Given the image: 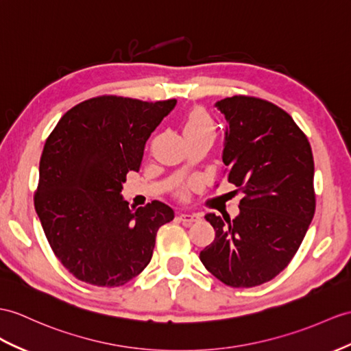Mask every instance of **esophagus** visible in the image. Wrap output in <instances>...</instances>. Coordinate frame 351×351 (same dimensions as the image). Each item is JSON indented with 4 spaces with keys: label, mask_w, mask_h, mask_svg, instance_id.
<instances>
[{
    "label": "esophagus",
    "mask_w": 351,
    "mask_h": 351,
    "mask_svg": "<svg viewBox=\"0 0 351 351\" xmlns=\"http://www.w3.org/2000/svg\"><path fill=\"white\" fill-rule=\"evenodd\" d=\"M184 217H186V216H184Z\"/></svg>",
    "instance_id": "esophagus-1"
}]
</instances>
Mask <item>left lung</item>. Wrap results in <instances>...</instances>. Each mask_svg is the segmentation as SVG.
Returning <instances> with one entry per match:
<instances>
[{
	"mask_svg": "<svg viewBox=\"0 0 351 351\" xmlns=\"http://www.w3.org/2000/svg\"><path fill=\"white\" fill-rule=\"evenodd\" d=\"M177 104L121 97L84 101L61 117L40 160L36 211L56 258L84 283L117 287L147 267L173 208L125 201L152 132Z\"/></svg>",
	"mask_w": 351,
	"mask_h": 351,
	"instance_id": "8db88e82",
	"label": "left lung"
}]
</instances>
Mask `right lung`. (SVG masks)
<instances>
[{
	"instance_id": "1",
	"label": "right lung",
	"mask_w": 351,
	"mask_h": 351,
	"mask_svg": "<svg viewBox=\"0 0 351 351\" xmlns=\"http://www.w3.org/2000/svg\"><path fill=\"white\" fill-rule=\"evenodd\" d=\"M215 107L228 123L223 173L241 199L232 219L207 216L216 237L199 259L221 283L259 286L287 267L311 223L313 153L293 119L268 101L232 97Z\"/></svg>"
}]
</instances>
